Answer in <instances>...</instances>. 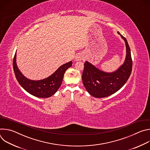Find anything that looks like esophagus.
<instances>
[{"label":"esophagus","mask_w":150,"mask_h":150,"mask_svg":"<svg viewBox=\"0 0 150 150\" xmlns=\"http://www.w3.org/2000/svg\"><path fill=\"white\" fill-rule=\"evenodd\" d=\"M83 56H82V55L81 54H76V56H75V58L76 61H81V60H83Z\"/></svg>","instance_id":"1"}]
</instances>
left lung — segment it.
Returning <instances> with one entry per match:
<instances>
[{"label": "left lung", "mask_w": 150, "mask_h": 150, "mask_svg": "<svg viewBox=\"0 0 150 150\" xmlns=\"http://www.w3.org/2000/svg\"><path fill=\"white\" fill-rule=\"evenodd\" d=\"M117 33L125 41L126 57L122 65L112 72H104L88 61L84 63L82 79L87 92L96 98L108 97L119 90L129 79L132 72V60L131 49L126 39Z\"/></svg>", "instance_id": "obj_1"}]
</instances>
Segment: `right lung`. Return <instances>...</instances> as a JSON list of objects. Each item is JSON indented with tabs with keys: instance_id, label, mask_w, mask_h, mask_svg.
<instances>
[{
	"instance_id": "right-lung-1",
	"label": "right lung",
	"mask_w": 150,
	"mask_h": 150,
	"mask_svg": "<svg viewBox=\"0 0 150 150\" xmlns=\"http://www.w3.org/2000/svg\"><path fill=\"white\" fill-rule=\"evenodd\" d=\"M16 59V52L13 60V68L18 82L26 91L39 98H49L54 94L61 86L66 71L72 65V61L63 64L47 78L35 81L26 78L21 73L17 67Z\"/></svg>"
}]
</instances>
